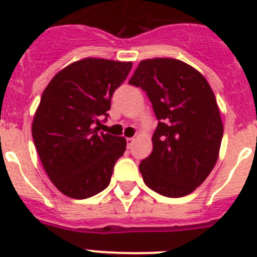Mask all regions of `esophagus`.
<instances>
[{
    "mask_svg": "<svg viewBox=\"0 0 257 257\" xmlns=\"http://www.w3.org/2000/svg\"><path fill=\"white\" fill-rule=\"evenodd\" d=\"M133 144H134V138H127V148L130 149Z\"/></svg>",
    "mask_w": 257,
    "mask_h": 257,
    "instance_id": "esophagus-1",
    "label": "esophagus"
}]
</instances>
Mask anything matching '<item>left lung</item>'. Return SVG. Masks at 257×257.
Instances as JSON below:
<instances>
[{
	"label": "left lung",
	"instance_id": "8db88e82",
	"mask_svg": "<svg viewBox=\"0 0 257 257\" xmlns=\"http://www.w3.org/2000/svg\"><path fill=\"white\" fill-rule=\"evenodd\" d=\"M128 83L147 91L160 121L153 151L139 165L143 180L162 196H187L219 158L224 128L210 83L196 68L172 58L142 60Z\"/></svg>",
	"mask_w": 257,
	"mask_h": 257
}]
</instances>
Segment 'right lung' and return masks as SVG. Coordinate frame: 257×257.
I'll list each match as a JSON object with an SVG mask.
<instances>
[{"label":"right lung","mask_w":257,"mask_h":257,"mask_svg":"<svg viewBox=\"0 0 257 257\" xmlns=\"http://www.w3.org/2000/svg\"><path fill=\"white\" fill-rule=\"evenodd\" d=\"M131 61L85 58L52 77L32 122V136L45 171L64 196L85 199L105 189L126 139L101 133L115 88Z\"/></svg>","instance_id":"add662e5"}]
</instances>
